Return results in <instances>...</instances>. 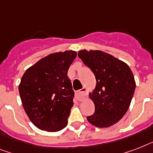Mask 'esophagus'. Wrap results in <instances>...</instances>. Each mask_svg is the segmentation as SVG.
Returning <instances> with one entry per match:
<instances>
[{"label": "esophagus", "mask_w": 153, "mask_h": 153, "mask_svg": "<svg viewBox=\"0 0 153 153\" xmlns=\"http://www.w3.org/2000/svg\"><path fill=\"white\" fill-rule=\"evenodd\" d=\"M86 97V88H82L76 93V98L79 101L83 100Z\"/></svg>", "instance_id": "esophagus-1"}]
</instances>
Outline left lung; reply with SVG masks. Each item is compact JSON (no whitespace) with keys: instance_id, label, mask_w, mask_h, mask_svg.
<instances>
[{"instance_id":"left-lung-1","label":"left lung","mask_w":153,"mask_h":153,"mask_svg":"<svg viewBox=\"0 0 153 153\" xmlns=\"http://www.w3.org/2000/svg\"><path fill=\"white\" fill-rule=\"evenodd\" d=\"M78 55L96 79L95 89L90 93L95 111L87 121L99 128L113 126L130 105L136 88L133 72L126 62L104 51L81 50Z\"/></svg>"}]
</instances>
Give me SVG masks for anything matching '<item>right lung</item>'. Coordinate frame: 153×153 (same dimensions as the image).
<instances>
[{
  "mask_svg": "<svg viewBox=\"0 0 153 153\" xmlns=\"http://www.w3.org/2000/svg\"><path fill=\"white\" fill-rule=\"evenodd\" d=\"M76 56L74 51L52 53L22 76L19 92L23 107L41 130L57 132L67 126L74 94L67 71Z\"/></svg>",
  "mask_w": 153,
  "mask_h": 153,
  "instance_id": "1",
  "label": "right lung"
}]
</instances>
